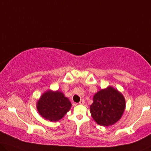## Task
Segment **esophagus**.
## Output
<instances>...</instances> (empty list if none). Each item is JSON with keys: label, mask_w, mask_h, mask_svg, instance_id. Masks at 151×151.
Returning <instances> with one entry per match:
<instances>
[{"label": "esophagus", "mask_w": 151, "mask_h": 151, "mask_svg": "<svg viewBox=\"0 0 151 151\" xmlns=\"http://www.w3.org/2000/svg\"><path fill=\"white\" fill-rule=\"evenodd\" d=\"M85 103V100L84 99H82V100H81V101L79 102V103L78 104H83Z\"/></svg>", "instance_id": "esophagus-1"}]
</instances>
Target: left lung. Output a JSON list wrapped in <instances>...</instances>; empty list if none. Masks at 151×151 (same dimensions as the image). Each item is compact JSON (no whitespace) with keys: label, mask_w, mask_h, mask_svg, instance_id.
Here are the masks:
<instances>
[{"label":"left lung","mask_w":151,"mask_h":151,"mask_svg":"<svg viewBox=\"0 0 151 151\" xmlns=\"http://www.w3.org/2000/svg\"><path fill=\"white\" fill-rule=\"evenodd\" d=\"M125 100L122 94L109 87L95 94L90 112L96 122L100 125L109 126L121 119L125 111Z\"/></svg>","instance_id":"1"}]
</instances>
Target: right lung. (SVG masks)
<instances>
[{"label":"right lung","instance_id":"add662e5","mask_svg":"<svg viewBox=\"0 0 151 151\" xmlns=\"http://www.w3.org/2000/svg\"><path fill=\"white\" fill-rule=\"evenodd\" d=\"M70 107V102L60 91H47L37 102L39 114L42 117L51 121L61 119Z\"/></svg>","mask_w":151,"mask_h":151}]
</instances>
